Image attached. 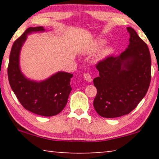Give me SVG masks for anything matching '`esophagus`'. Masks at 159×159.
Masks as SVG:
<instances>
[{
	"mask_svg": "<svg viewBox=\"0 0 159 159\" xmlns=\"http://www.w3.org/2000/svg\"><path fill=\"white\" fill-rule=\"evenodd\" d=\"M84 79L88 82H92V80H93L92 77H91V75L89 73H84Z\"/></svg>",
	"mask_w": 159,
	"mask_h": 159,
	"instance_id": "34e87169",
	"label": "esophagus"
}]
</instances>
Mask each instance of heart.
Masks as SVG:
<instances>
[{
	"instance_id": "1",
	"label": "heart",
	"mask_w": 159,
	"mask_h": 159,
	"mask_svg": "<svg viewBox=\"0 0 159 159\" xmlns=\"http://www.w3.org/2000/svg\"><path fill=\"white\" fill-rule=\"evenodd\" d=\"M106 43V40L105 39L103 38H99L97 39L96 40H95L92 44H90L88 47H87L84 50V53H95L101 48ZM114 48L113 46H111V45H108V46H106L101 50V51L99 52L98 54L97 55V60L101 61L106 58L108 56L111 55V54L114 53Z\"/></svg>"
}]
</instances>
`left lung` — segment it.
I'll use <instances>...</instances> for the list:
<instances>
[{"label":"left lung","instance_id":"left-lung-1","mask_svg":"<svg viewBox=\"0 0 159 159\" xmlns=\"http://www.w3.org/2000/svg\"><path fill=\"white\" fill-rule=\"evenodd\" d=\"M129 43L120 56L106 58L96 65L99 76L93 106L100 116L116 118L129 114L142 101L151 78V58L148 45L135 30L127 27Z\"/></svg>","mask_w":159,"mask_h":159}]
</instances>
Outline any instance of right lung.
Here are the masks:
<instances>
[{
  "label": "right lung",
  "mask_w": 159,
  "mask_h": 159,
  "mask_svg": "<svg viewBox=\"0 0 159 159\" xmlns=\"http://www.w3.org/2000/svg\"><path fill=\"white\" fill-rule=\"evenodd\" d=\"M43 27H29L15 41L11 51L8 66V77L11 88L23 107L34 114L43 116L57 115L66 106L72 74L58 71L42 81L27 78L20 68V53L27 35L43 32Z\"/></svg>",
  "instance_id": "right-lung-1"
}]
</instances>
